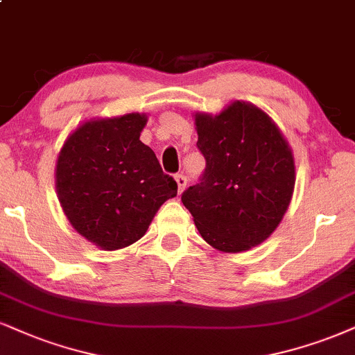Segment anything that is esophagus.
Listing matches in <instances>:
<instances>
[{
    "label": "esophagus",
    "instance_id": "1",
    "mask_svg": "<svg viewBox=\"0 0 355 355\" xmlns=\"http://www.w3.org/2000/svg\"><path fill=\"white\" fill-rule=\"evenodd\" d=\"M174 179H176L178 187H179V194H181V192L184 191L186 184H187V178L184 176V174H176V176H174Z\"/></svg>",
    "mask_w": 355,
    "mask_h": 355
}]
</instances>
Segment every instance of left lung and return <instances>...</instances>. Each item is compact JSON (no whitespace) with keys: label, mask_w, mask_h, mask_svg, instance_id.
I'll return each instance as SVG.
<instances>
[{"label":"left lung","mask_w":355,"mask_h":355,"mask_svg":"<svg viewBox=\"0 0 355 355\" xmlns=\"http://www.w3.org/2000/svg\"><path fill=\"white\" fill-rule=\"evenodd\" d=\"M200 182L182 194L199 234L224 253L250 250L277 230L296 171L290 143L257 105L234 100L218 115L196 113Z\"/></svg>","instance_id":"obj_1"}]
</instances>
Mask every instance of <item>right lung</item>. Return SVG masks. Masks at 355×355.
Returning <instances> with one entry per match:
<instances>
[{"instance_id":"add662e5","label":"right lung","mask_w":355,"mask_h":355,"mask_svg":"<svg viewBox=\"0 0 355 355\" xmlns=\"http://www.w3.org/2000/svg\"><path fill=\"white\" fill-rule=\"evenodd\" d=\"M146 113L90 118L69 135L55 163L60 207L82 237L102 250L138 242L178 184L139 135Z\"/></svg>"}]
</instances>
